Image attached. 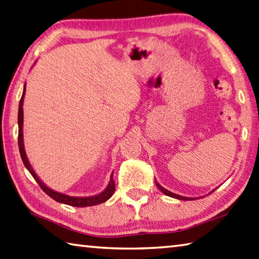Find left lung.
Segmentation results:
<instances>
[{
  "mask_svg": "<svg viewBox=\"0 0 259 259\" xmlns=\"http://www.w3.org/2000/svg\"><path fill=\"white\" fill-rule=\"evenodd\" d=\"M155 183H156V186H157V188L159 190H161L164 195H166V196H170V197H172V198H176V199H180V200H191V199H194V198H189V197H183V196H180V195H177V194H173V192H171V191H168L167 189H165V188H163L161 185H159V183L157 182V181H155ZM215 190V189H214ZM213 192V191H211Z\"/></svg>",
  "mask_w": 259,
  "mask_h": 259,
  "instance_id": "obj_1",
  "label": "left lung"
}]
</instances>
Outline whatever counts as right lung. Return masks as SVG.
<instances>
[{"instance_id": "1", "label": "right lung", "mask_w": 259, "mask_h": 259, "mask_svg": "<svg viewBox=\"0 0 259 259\" xmlns=\"http://www.w3.org/2000/svg\"><path fill=\"white\" fill-rule=\"evenodd\" d=\"M25 94H26V83L23 86V92H22V96L20 103H19V111H18V125H19V137H18V144H19V150H20V155L22 158V162L25 164V166L28 171H29L32 178L35 179L38 183L39 187L43 189L45 194H48L52 199H54L55 201L61 204H65V205H70V206H74V207H87V206H94V205H98L102 203H105L107 199H110L112 195L114 194L115 191V183L113 181V173L111 175L110 182L107 187L100 194H97L95 196H91V197H72L69 195H65L63 192H59L55 191L53 189H51L49 186H46L45 183L40 180L39 177L36 175V172L32 168L31 164L29 162V159L27 157L26 150H25V145H23V100H25Z\"/></svg>"}]
</instances>
